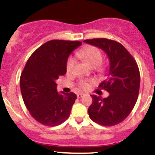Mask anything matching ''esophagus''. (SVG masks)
Listing matches in <instances>:
<instances>
[{
    "label": "esophagus",
    "instance_id": "1",
    "mask_svg": "<svg viewBox=\"0 0 155 155\" xmlns=\"http://www.w3.org/2000/svg\"><path fill=\"white\" fill-rule=\"evenodd\" d=\"M83 95L84 94H82V93H79V94H77V97L79 98V97H82Z\"/></svg>",
    "mask_w": 155,
    "mask_h": 155
}]
</instances>
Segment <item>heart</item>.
<instances>
[{
    "mask_svg": "<svg viewBox=\"0 0 155 155\" xmlns=\"http://www.w3.org/2000/svg\"><path fill=\"white\" fill-rule=\"evenodd\" d=\"M76 56L80 59L83 60L87 63L90 67H97L101 64L103 61V55L101 51L98 48L92 46H88L84 48L81 49L76 53ZM76 64V60L73 57H70L67 59V64H66V69L67 72H71L74 68ZM79 86L83 89H86L89 86V84L85 81H82L79 83Z\"/></svg>",
    "mask_w": 155,
    "mask_h": 155,
    "instance_id": "1",
    "label": "heart"
}]
</instances>
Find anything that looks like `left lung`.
Returning a JSON list of instances; mask_svg holds the SVG:
<instances>
[{"label":"left lung","instance_id":"left-lung-1","mask_svg":"<svg viewBox=\"0 0 155 155\" xmlns=\"http://www.w3.org/2000/svg\"><path fill=\"white\" fill-rule=\"evenodd\" d=\"M84 42L104 51L110 63L107 78L99 85L110 94L104 98L91 95L92 104L88 109L89 117L104 127L117 125L128 117L137 101L140 85L139 67L133 56L117 41L93 38Z\"/></svg>","mask_w":155,"mask_h":155}]
</instances>
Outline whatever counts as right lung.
<instances>
[{
    "mask_svg": "<svg viewBox=\"0 0 155 155\" xmlns=\"http://www.w3.org/2000/svg\"><path fill=\"white\" fill-rule=\"evenodd\" d=\"M81 45L51 40L40 46L25 64L19 81L21 94L31 117L43 125L54 127L68 119L76 94L58 93L55 81L67 73L69 56Z\"/></svg>",
    "mask_w": 155,
    "mask_h": 155,
    "instance_id": "add662e5",
    "label": "right lung"
}]
</instances>
